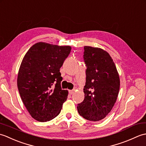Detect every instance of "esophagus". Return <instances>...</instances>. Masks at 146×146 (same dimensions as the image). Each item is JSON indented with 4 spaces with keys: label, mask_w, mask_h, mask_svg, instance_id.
<instances>
[{
    "label": "esophagus",
    "mask_w": 146,
    "mask_h": 146,
    "mask_svg": "<svg viewBox=\"0 0 146 146\" xmlns=\"http://www.w3.org/2000/svg\"><path fill=\"white\" fill-rule=\"evenodd\" d=\"M74 92H75V90H70L69 91V93H70V95H73L74 94Z\"/></svg>",
    "instance_id": "1"
}]
</instances>
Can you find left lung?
I'll return each instance as SVG.
<instances>
[{
    "label": "left lung",
    "mask_w": 146,
    "mask_h": 146,
    "mask_svg": "<svg viewBox=\"0 0 146 146\" xmlns=\"http://www.w3.org/2000/svg\"><path fill=\"white\" fill-rule=\"evenodd\" d=\"M86 83L85 98L78 105L79 114L90 121H100L107 116L115 104L120 88V78L114 62L100 48L84 46Z\"/></svg>",
    "instance_id": "left-lung-1"
}]
</instances>
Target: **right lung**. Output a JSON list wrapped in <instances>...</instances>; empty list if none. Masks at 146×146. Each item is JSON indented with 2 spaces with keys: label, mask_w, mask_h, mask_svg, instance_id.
Segmentation results:
<instances>
[{
  "label": "right lung",
  "mask_w": 146,
  "mask_h": 146,
  "mask_svg": "<svg viewBox=\"0 0 146 146\" xmlns=\"http://www.w3.org/2000/svg\"><path fill=\"white\" fill-rule=\"evenodd\" d=\"M71 49L70 46L39 42L29 48L21 62L18 90L27 111L39 122L57 117L66 100L68 91L61 89L60 69Z\"/></svg>",
  "instance_id": "obj_1"
}]
</instances>
